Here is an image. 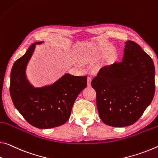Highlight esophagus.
I'll list each match as a JSON object with an SVG mask.
<instances>
[{"instance_id": "esophagus-1", "label": "esophagus", "mask_w": 158, "mask_h": 158, "mask_svg": "<svg viewBox=\"0 0 158 158\" xmlns=\"http://www.w3.org/2000/svg\"><path fill=\"white\" fill-rule=\"evenodd\" d=\"M87 82H88V83H87V84H88V86H91V77H87Z\"/></svg>"}]
</instances>
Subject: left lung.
Segmentation results:
<instances>
[{
	"label": "left lung",
	"instance_id": "left-lung-1",
	"mask_svg": "<svg viewBox=\"0 0 158 158\" xmlns=\"http://www.w3.org/2000/svg\"><path fill=\"white\" fill-rule=\"evenodd\" d=\"M122 60L101 69L91 81L96 106L105 124L123 127L134 124L154 97L153 61L132 41L125 43Z\"/></svg>",
	"mask_w": 158,
	"mask_h": 158
}]
</instances>
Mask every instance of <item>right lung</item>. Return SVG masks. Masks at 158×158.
I'll return each instance as SVG.
<instances>
[{
  "instance_id": "1",
  "label": "right lung",
  "mask_w": 158,
  "mask_h": 158,
  "mask_svg": "<svg viewBox=\"0 0 158 158\" xmlns=\"http://www.w3.org/2000/svg\"><path fill=\"white\" fill-rule=\"evenodd\" d=\"M15 62L10 73V93L15 107L29 123L39 129H51L69 119L77 97L87 86L86 76L66 74L51 86L34 88L27 79L26 67L36 44Z\"/></svg>"
}]
</instances>
